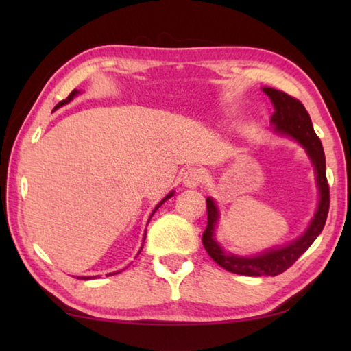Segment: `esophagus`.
<instances>
[{"label": "esophagus", "mask_w": 351, "mask_h": 351, "mask_svg": "<svg viewBox=\"0 0 351 351\" xmlns=\"http://www.w3.org/2000/svg\"><path fill=\"white\" fill-rule=\"evenodd\" d=\"M201 181H203V173L198 169H187L182 173V184L189 189L198 187Z\"/></svg>", "instance_id": "34e87169"}]
</instances>
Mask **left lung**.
<instances>
[{"label": "left lung", "mask_w": 351, "mask_h": 351, "mask_svg": "<svg viewBox=\"0 0 351 351\" xmlns=\"http://www.w3.org/2000/svg\"><path fill=\"white\" fill-rule=\"evenodd\" d=\"M263 91L268 94L272 100V105H274V114H272L271 121L274 123L276 132L288 134L291 138L299 141L305 147L308 156L311 158L317 175L320 199L317 212L313 218L310 228L306 229V232L300 239L283 247L269 249V251L255 255V257H239V255L224 252V249L215 240V226L218 221L217 206L210 198L206 199L207 228L203 234V245L207 254L221 268L234 272V274L251 277L278 276L291 268L295 263V260L313 245V241L322 232L330 209V187L328 181H326L325 153L319 136L314 132L311 117L305 110L304 104L287 93L274 90V88L266 86L263 88Z\"/></svg>", "instance_id": "obj_1"}]
</instances>
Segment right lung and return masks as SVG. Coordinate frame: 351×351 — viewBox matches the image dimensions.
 <instances>
[{
  "instance_id": "1",
  "label": "right lung",
  "mask_w": 351,
  "mask_h": 351,
  "mask_svg": "<svg viewBox=\"0 0 351 351\" xmlns=\"http://www.w3.org/2000/svg\"><path fill=\"white\" fill-rule=\"evenodd\" d=\"M77 94H79V91H77V90H74L73 93H71V94H69V96H68L66 99H64V100H62V102H60V104H58V105L56 106V108H54V110H57V108H58V106H62V105H64V104H68V102H71V100H73V99H74V96H77ZM171 195H173V192H170V193L167 195V197H165V198H164V199L161 201V203H159V204H158L156 207H154V210L152 212V215H150V219H152V217H153V213H154V212H156V210L159 209V207H161V206H162V204L165 203V201H167V199H169V198L171 197ZM150 219H148V221H150ZM144 240H145V239H144ZM142 246H144V245H142ZM141 249H142V247H141ZM139 252H141V251H139ZM119 272H121V271H119ZM119 272H114V274H119ZM106 276H111V274H106ZM79 278H83V280H90V278H93V277H79Z\"/></svg>"
}]
</instances>
